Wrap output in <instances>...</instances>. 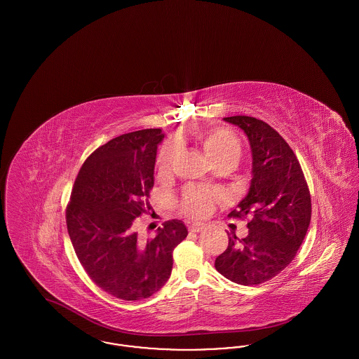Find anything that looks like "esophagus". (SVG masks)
Segmentation results:
<instances>
[{
	"label": "esophagus",
	"mask_w": 359,
	"mask_h": 359,
	"mask_svg": "<svg viewBox=\"0 0 359 359\" xmlns=\"http://www.w3.org/2000/svg\"><path fill=\"white\" fill-rule=\"evenodd\" d=\"M205 229V226L203 223H192V224L188 227V230H189L191 233H201V231H203Z\"/></svg>",
	"instance_id": "1"
}]
</instances>
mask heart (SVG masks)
I'll return each instance as SVG.
<instances>
[{
	"mask_svg": "<svg viewBox=\"0 0 359 359\" xmlns=\"http://www.w3.org/2000/svg\"><path fill=\"white\" fill-rule=\"evenodd\" d=\"M194 140L205 157L214 164H234L241 156V142L230 129L218 126H198L191 128L176 136V141ZM175 154L173 144H165L156 157V175L158 179L170 176L172 171V160ZM218 196L202 189L189 187L184 191L180 201V211L189 218H205L215 207Z\"/></svg>",
	"mask_w": 359,
	"mask_h": 359,
	"instance_id": "1",
	"label": "heart"
}]
</instances>
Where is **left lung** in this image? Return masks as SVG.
Returning <instances> with one entry per match:
<instances>
[{"label": "left lung", "instance_id": "8db88e82", "mask_svg": "<svg viewBox=\"0 0 359 359\" xmlns=\"http://www.w3.org/2000/svg\"><path fill=\"white\" fill-rule=\"evenodd\" d=\"M249 138L253 177L230 218H248L249 234L229 237L215 259L219 273L241 285H259L284 271L296 256L311 222V195L300 163L271 125L249 116L223 118Z\"/></svg>", "mask_w": 359, "mask_h": 359}]
</instances>
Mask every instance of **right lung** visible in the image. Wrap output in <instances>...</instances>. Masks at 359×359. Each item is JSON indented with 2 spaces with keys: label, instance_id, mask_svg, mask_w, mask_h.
Masks as SVG:
<instances>
[{
  "label": "right lung",
  "instance_id": "obj_1",
  "mask_svg": "<svg viewBox=\"0 0 359 359\" xmlns=\"http://www.w3.org/2000/svg\"><path fill=\"white\" fill-rule=\"evenodd\" d=\"M161 129L121 135L86 158L66 210L69 239L86 273L122 300L152 296L170 278L173 249L187 237L184 223L172 219L154 238L141 241L135 219L152 207L157 145Z\"/></svg>",
  "mask_w": 359,
  "mask_h": 359
}]
</instances>
